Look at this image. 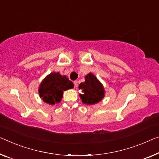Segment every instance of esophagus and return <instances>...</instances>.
I'll use <instances>...</instances> for the list:
<instances>
[{"mask_svg":"<svg viewBox=\"0 0 159 159\" xmlns=\"http://www.w3.org/2000/svg\"><path fill=\"white\" fill-rule=\"evenodd\" d=\"M74 84H75V87H78V82L77 81H74Z\"/></svg>","mask_w":159,"mask_h":159,"instance_id":"obj_1","label":"esophagus"}]
</instances>
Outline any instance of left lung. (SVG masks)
Returning <instances> with one entry per match:
<instances>
[{"instance_id": "obj_1", "label": "left lung", "mask_w": 159, "mask_h": 159, "mask_svg": "<svg viewBox=\"0 0 159 159\" xmlns=\"http://www.w3.org/2000/svg\"><path fill=\"white\" fill-rule=\"evenodd\" d=\"M84 79V82L80 83L79 85V89L82 92V94H80L82 103L92 105L101 102L105 94L103 84L92 72L87 74Z\"/></svg>"}]
</instances>
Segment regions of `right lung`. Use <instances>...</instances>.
<instances>
[{
  "label": "right lung",
  "instance_id": "1",
  "mask_svg": "<svg viewBox=\"0 0 159 159\" xmlns=\"http://www.w3.org/2000/svg\"><path fill=\"white\" fill-rule=\"evenodd\" d=\"M73 87L74 84L65 75H60L59 72H52L41 82L38 93L43 102L54 105L62 100L63 92Z\"/></svg>",
  "mask_w": 159,
  "mask_h": 159
}]
</instances>
